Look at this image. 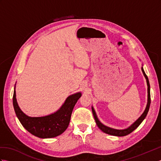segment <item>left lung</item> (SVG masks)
<instances>
[{
    "label": "left lung",
    "mask_w": 161,
    "mask_h": 161,
    "mask_svg": "<svg viewBox=\"0 0 161 161\" xmlns=\"http://www.w3.org/2000/svg\"><path fill=\"white\" fill-rule=\"evenodd\" d=\"M142 71L143 73V75H145V77L146 78L147 84V86H148V88H147L148 102H147V107H146V108H145L144 113H143L141 117H140L137 119V120H136L134 123H133V124L131 126H129V128L126 129H123V130H118V129H112V128H110V127H108V126L104 125L103 124H102V123L100 122V120L98 119L93 108L92 107V111H93V116H94L95 122H96V124H97L98 127L100 128L103 132L107 133V134H109V135H112V136H125L129 134V133H131L133 131H134V130L136 128H137L141 124V122L143 121V119L145 118L146 115H147V113L149 111V109L150 103H151V97H150V85H149L148 77H147V75L145 74V71H144V70H143L142 68Z\"/></svg>",
    "instance_id": "left-lung-1"
}]
</instances>
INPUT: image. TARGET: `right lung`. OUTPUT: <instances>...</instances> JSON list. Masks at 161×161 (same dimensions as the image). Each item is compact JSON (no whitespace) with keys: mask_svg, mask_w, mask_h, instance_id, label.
<instances>
[{"mask_svg":"<svg viewBox=\"0 0 161 161\" xmlns=\"http://www.w3.org/2000/svg\"><path fill=\"white\" fill-rule=\"evenodd\" d=\"M77 93L68 97L59 111L44 117H29L20 110L14 91L13 106L17 118L27 131L41 138H50L61 135L69 125L72 112L75 104L81 97Z\"/></svg>","mask_w":161,"mask_h":161,"instance_id":"right-lung-1","label":"right lung"}]
</instances>
